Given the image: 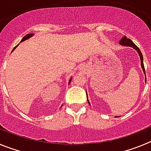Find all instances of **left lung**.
<instances>
[{
  "label": "left lung",
  "instance_id": "obj_1",
  "mask_svg": "<svg viewBox=\"0 0 151 151\" xmlns=\"http://www.w3.org/2000/svg\"><path fill=\"white\" fill-rule=\"evenodd\" d=\"M119 45H122V46L131 47H132V48L135 49V50L138 51V54H139V56H140V59H141V68H142V69H143L144 73L145 74V66H144V63H143V56H142V54H141V50H140V49L138 48V47L136 46V45H134V43H133V41H132V40H130L129 38H128L126 36H124L123 38H122V39L119 41ZM145 77H146V76H145ZM147 82V81H146V79H145V82ZM87 97H88V96H87ZM116 117H117V116H116Z\"/></svg>",
  "mask_w": 151,
  "mask_h": 151
}]
</instances>
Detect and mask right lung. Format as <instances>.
<instances>
[{"label": "right lung", "mask_w": 151, "mask_h": 151, "mask_svg": "<svg viewBox=\"0 0 151 151\" xmlns=\"http://www.w3.org/2000/svg\"><path fill=\"white\" fill-rule=\"evenodd\" d=\"M33 35V34H27L26 35H25L23 37V38H22V40H21V41H25V40H27V39H29V38H31V37H32V36ZM17 46H18V45H17ZM14 47V48H13V50H14V49L16 48V47ZM71 80H72V78H70V80H69V83H70V82H71Z\"/></svg>", "instance_id": "obj_1"}]
</instances>
